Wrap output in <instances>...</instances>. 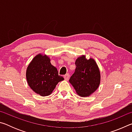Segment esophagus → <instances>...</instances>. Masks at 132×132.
<instances>
[{"instance_id": "esophagus-1", "label": "esophagus", "mask_w": 132, "mask_h": 132, "mask_svg": "<svg viewBox=\"0 0 132 132\" xmlns=\"http://www.w3.org/2000/svg\"><path fill=\"white\" fill-rule=\"evenodd\" d=\"M64 79H65L66 80H68L69 79V73H67L66 75H64Z\"/></svg>"}]
</instances>
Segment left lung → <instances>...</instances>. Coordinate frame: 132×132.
<instances>
[{
  "mask_svg": "<svg viewBox=\"0 0 132 132\" xmlns=\"http://www.w3.org/2000/svg\"><path fill=\"white\" fill-rule=\"evenodd\" d=\"M76 68L69 82L78 95L88 97L98 88L101 76L95 61L92 58L87 59L84 55L78 57L75 62Z\"/></svg>",
  "mask_w": 132,
  "mask_h": 132,
  "instance_id": "8db88e82",
  "label": "left lung"
}]
</instances>
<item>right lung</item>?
Returning a JSON list of instances; mask_svg holds the SVG:
<instances>
[{"instance_id": "1", "label": "right lung", "mask_w": 132, "mask_h": 132, "mask_svg": "<svg viewBox=\"0 0 132 132\" xmlns=\"http://www.w3.org/2000/svg\"><path fill=\"white\" fill-rule=\"evenodd\" d=\"M26 78L30 88L41 96L50 95L58 82L64 80L51 64L49 57L41 54L35 56L28 65Z\"/></svg>"}]
</instances>
